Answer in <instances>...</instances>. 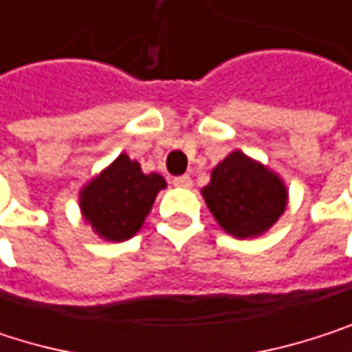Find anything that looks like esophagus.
I'll use <instances>...</instances> for the list:
<instances>
[{
	"instance_id": "esophagus-1",
	"label": "esophagus",
	"mask_w": 352,
	"mask_h": 352,
	"mask_svg": "<svg viewBox=\"0 0 352 352\" xmlns=\"http://www.w3.org/2000/svg\"><path fill=\"white\" fill-rule=\"evenodd\" d=\"M173 186L175 188H192L194 182L190 175H179V177H173Z\"/></svg>"
}]
</instances>
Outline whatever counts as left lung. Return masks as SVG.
I'll return each mask as SVG.
<instances>
[{"instance_id": "1", "label": "left lung", "mask_w": 352, "mask_h": 352, "mask_svg": "<svg viewBox=\"0 0 352 352\" xmlns=\"http://www.w3.org/2000/svg\"><path fill=\"white\" fill-rule=\"evenodd\" d=\"M202 194L219 225L237 239L268 231L287 206L283 182L239 150L219 162Z\"/></svg>"}]
</instances>
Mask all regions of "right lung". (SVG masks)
I'll list each match as a JSON object with an SVG mask.
<instances>
[{
	"mask_svg": "<svg viewBox=\"0 0 352 352\" xmlns=\"http://www.w3.org/2000/svg\"><path fill=\"white\" fill-rule=\"evenodd\" d=\"M164 186L160 175H144L135 160L121 154L82 190L80 206L84 219L100 237L125 241L140 231L156 194Z\"/></svg>",
	"mask_w": 352,
	"mask_h": 352,
	"instance_id": "obj_1",
	"label": "right lung"
}]
</instances>
